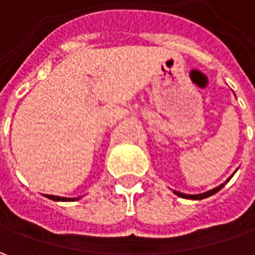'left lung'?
Returning <instances> with one entry per match:
<instances>
[{"mask_svg":"<svg viewBox=\"0 0 255 255\" xmlns=\"http://www.w3.org/2000/svg\"><path fill=\"white\" fill-rule=\"evenodd\" d=\"M230 180V179H229ZM227 180V181H229ZM226 181V183H227ZM226 183H223V184H220L219 187H216V189H213V190H209L206 191V193H201V194H184V193H180V191H173L174 194H177L179 197H183V199H190V200H201V199H206V197H210V196H213V194H216L217 191H220L223 187H224V184Z\"/></svg>","mask_w":255,"mask_h":255,"instance_id":"obj_1","label":"left lung"}]
</instances>
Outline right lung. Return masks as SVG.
I'll return each mask as SVG.
<instances>
[{"mask_svg":"<svg viewBox=\"0 0 255 255\" xmlns=\"http://www.w3.org/2000/svg\"><path fill=\"white\" fill-rule=\"evenodd\" d=\"M46 197L48 199H51V200L55 201H74L76 199H69V197H59V196H51V194H46Z\"/></svg>","mask_w":255,"mask_h":255,"instance_id":"1","label":"right lung"}]
</instances>
